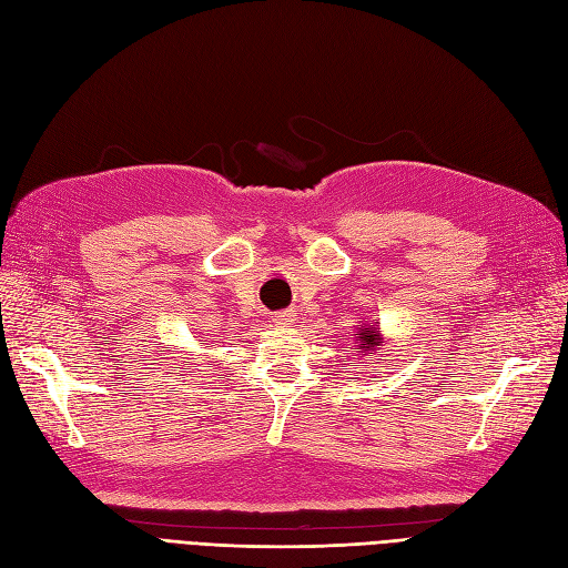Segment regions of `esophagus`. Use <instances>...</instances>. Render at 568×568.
<instances>
[{"mask_svg":"<svg viewBox=\"0 0 568 568\" xmlns=\"http://www.w3.org/2000/svg\"><path fill=\"white\" fill-rule=\"evenodd\" d=\"M272 322L277 324V326H288V324H294L296 322V311H282V313H277L272 317Z\"/></svg>","mask_w":568,"mask_h":568,"instance_id":"34e87169","label":"esophagus"}]
</instances>
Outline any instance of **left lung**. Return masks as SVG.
Returning <instances> with one entry per match:
<instances>
[{
	"label": "left lung",
	"mask_w": 568,
	"mask_h": 568,
	"mask_svg": "<svg viewBox=\"0 0 568 568\" xmlns=\"http://www.w3.org/2000/svg\"><path fill=\"white\" fill-rule=\"evenodd\" d=\"M384 343V336L379 332V322H363L357 324V332L353 334V346L357 355H367L369 351H376Z\"/></svg>",
	"instance_id": "8db88e82"
}]
</instances>
